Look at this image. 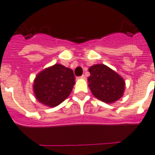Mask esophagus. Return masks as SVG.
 <instances>
[{
    "instance_id": "1",
    "label": "esophagus",
    "mask_w": 155,
    "mask_h": 155,
    "mask_svg": "<svg viewBox=\"0 0 155 155\" xmlns=\"http://www.w3.org/2000/svg\"><path fill=\"white\" fill-rule=\"evenodd\" d=\"M80 78V79H84H84H85V75H81Z\"/></svg>"
}]
</instances>
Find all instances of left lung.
I'll return each mask as SVG.
<instances>
[{"label":"left lung","mask_w":155,"mask_h":155,"mask_svg":"<svg viewBox=\"0 0 155 155\" xmlns=\"http://www.w3.org/2000/svg\"><path fill=\"white\" fill-rule=\"evenodd\" d=\"M88 87L93 96L106 103H113L121 98L125 89L124 79L104 64L89 67Z\"/></svg>","instance_id":"left-lung-1"}]
</instances>
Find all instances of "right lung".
I'll return each mask as SVG.
<instances>
[{
	"instance_id": "obj_1",
	"label": "right lung",
	"mask_w": 155,
	"mask_h": 155,
	"mask_svg": "<svg viewBox=\"0 0 155 155\" xmlns=\"http://www.w3.org/2000/svg\"><path fill=\"white\" fill-rule=\"evenodd\" d=\"M75 84L72 70L63 65L55 64L35 76L33 90L35 98L41 103L54 107L68 97Z\"/></svg>"
}]
</instances>
